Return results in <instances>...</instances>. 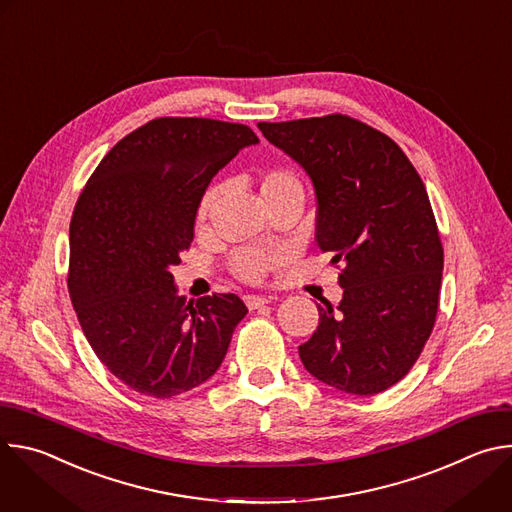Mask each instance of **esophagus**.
Here are the masks:
<instances>
[{
    "label": "esophagus",
    "instance_id": "34e87169",
    "mask_svg": "<svg viewBox=\"0 0 512 512\" xmlns=\"http://www.w3.org/2000/svg\"><path fill=\"white\" fill-rule=\"evenodd\" d=\"M271 302V298H265V296H245V304L249 310H259L263 306H267Z\"/></svg>",
    "mask_w": 512,
    "mask_h": 512
}]
</instances>
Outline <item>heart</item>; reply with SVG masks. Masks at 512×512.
<instances>
[{"label":"heart","instance_id":"heart-1","mask_svg":"<svg viewBox=\"0 0 512 512\" xmlns=\"http://www.w3.org/2000/svg\"><path fill=\"white\" fill-rule=\"evenodd\" d=\"M259 188H261L263 200L279 196V194H287V192H302L300 180L287 170H269V172H265L261 176ZM221 194H223L221 186H212L204 192V196L198 204V212H196L198 223L208 221L210 214L214 212V208L218 204V198H221ZM285 261H287V253L283 249H271V251L245 249V251L235 255L233 267H235V271L241 279L263 281L269 273L277 271Z\"/></svg>","mask_w":512,"mask_h":512}]
</instances>
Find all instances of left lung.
Returning a JSON list of instances; mask_svg holds the SVG:
<instances>
[{
	"label": "left lung",
	"mask_w": 512,
	"mask_h": 512,
	"mask_svg": "<svg viewBox=\"0 0 512 512\" xmlns=\"http://www.w3.org/2000/svg\"><path fill=\"white\" fill-rule=\"evenodd\" d=\"M257 127L312 180L318 247L344 265L342 302L318 306L304 367L342 393L377 395L409 373L440 302L444 249L425 186L391 137L346 115Z\"/></svg>",
	"instance_id": "left-lung-1"
}]
</instances>
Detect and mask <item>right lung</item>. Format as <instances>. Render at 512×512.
Masks as SVG:
<instances>
[{"label":"right lung","instance_id":"add662e5","mask_svg":"<svg viewBox=\"0 0 512 512\" xmlns=\"http://www.w3.org/2000/svg\"><path fill=\"white\" fill-rule=\"evenodd\" d=\"M257 143L241 123L154 119L101 160L75 206L72 306L99 360L141 395L170 399L208 381L247 314L235 294L188 302L170 269L216 172Z\"/></svg>","mask_w":512,"mask_h":512}]
</instances>
